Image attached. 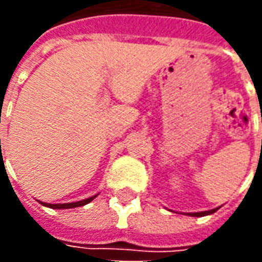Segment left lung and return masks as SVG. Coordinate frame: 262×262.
I'll return each instance as SVG.
<instances>
[{
  "label": "left lung",
  "mask_w": 262,
  "mask_h": 262,
  "mask_svg": "<svg viewBox=\"0 0 262 262\" xmlns=\"http://www.w3.org/2000/svg\"><path fill=\"white\" fill-rule=\"evenodd\" d=\"M217 209H219V208L212 209V210H206V212H198V213H188V214H189V216H206V214L214 213V212H216Z\"/></svg>",
  "instance_id": "1"
}]
</instances>
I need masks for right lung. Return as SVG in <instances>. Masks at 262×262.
<instances>
[{"label":"right lung","mask_w":262,"mask_h":262,"mask_svg":"<svg viewBox=\"0 0 262 262\" xmlns=\"http://www.w3.org/2000/svg\"><path fill=\"white\" fill-rule=\"evenodd\" d=\"M94 198L95 196H91V198H88V199H84V201H78V202H71V203H56V205H53V203H45V202H40V203L52 209H71V208H78V206H84V205H86V203L91 202Z\"/></svg>","instance_id":"1"}]
</instances>
